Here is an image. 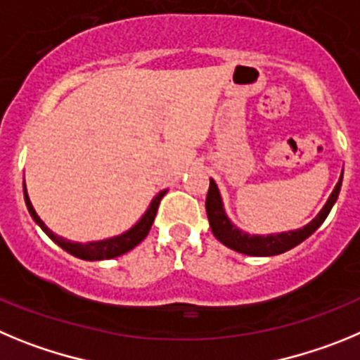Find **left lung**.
I'll use <instances>...</instances> for the list:
<instances>
[{"label":"left lung","instance_id":"8db88e82","mask_svg":"<svg viewBox=\"0 0 360 360\" xmlns=\"http://www.w3.org/2000/svg\"><path fill=\"white\" fill-rule=\"evenodd\" d=\"M342 174L339 177V183L333 188L332 195L328 197L323 210L317 213L316 219L307 224L305 228L296 229V231L278 233V235H249V233L240 231L236 226L231 224V220L226 217L224 206H222V199H220L219 188H217L215 181L210 179L208 195H206V213H208L210 228H212L213 235L217 236V240L228 245L229 249L242 255H249V257H274L280 252L289 251V249L296 248L297 244L309 238L319 226L325 222L328 217L330 210H332L333 202L338 200L339 192H341Z\"/></svg>","mask_w":360,"mask_h":360}]
</instances>
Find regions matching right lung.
I'll list each match as a JSON object with an SVG mask.
<instances>
[{
    "label": "right lung",
    "mask_w": 360,
    "mask_h": 360,
    "mask_svg": "<svg viewBox=\"0 0 360 360\" xmlns=\"http://www.w3.org/2000/svg\"><path fill=\"white\" fill-rule=\"evenodd\" d=\"M22 192H25V202H27V208L28 212H30L32 219L37 222L39 228L43 229V231L50 236L55 244L60 245L64 251H68L70 255H73V257L82 258V260H109V258H116L120 257V255H125L127 251L134 249L136 245L140 244L145 236L148 235V231H150L152 228V222H154V217H156L158 213V206H160L161 199H163V195L167 193V190H165V192H160L156 197H154V200L150 202V206H148V210L145 212V215L138 220V224L132 226V228L129 229V231H125L124 235L112 236V238H108V240L87 242V244H79V242L66 240V238H63V236L55 235L51 229H48V226L44 224L43 220L39 219L37 213H35L34 206H32L30 199H28L27 186H25V184H22Z\"/></svg>",
    "instance_id": "obj_1"
}]
</instances>
